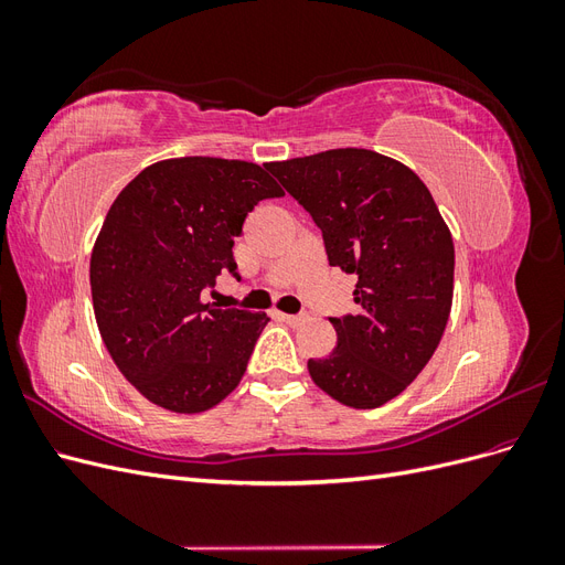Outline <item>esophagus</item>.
<instances>
[{"label": "esophagus", "instance_id": "1", "mask_svg": "<svg viewBox=\"0 0 565 565\" xmlns=\"http://www.w3.org/2000/svg\"><path fill=\"white\" fill-rule=\"evenodd\" d=\"M276 318L287 322V324H299V322L306 320V316H292V313H280V311H276Z\"/></svg>", "mask_w": 565, "mask_h": 565}]
</instances>
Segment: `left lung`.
Wrapping results in <instances>:
<instances>
[{"instance_id":"1","label":"left lung","mask_w":565,"mask_h":565,"mask_svg":"<svg viewBox=\"0 0 565 565\" xmlns=\"http://www.w3.org/2000/svg\"><path fill=\"white\" fill-rule=\"evenodd\" d=\"M266 169L313 216L330 266L358 278V313L330 318L337 347L311 358V380L349 407H380L446 332L455 276L446 221L413 169L374 150L337 148Z\"/></svg>"}]
</instances>
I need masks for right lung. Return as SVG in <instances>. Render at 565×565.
<instances>
[{"label": "right lung", "mask_w": 565, "mask_h": 565, "mask_svg": "<svg viewBox=\"0 0 565 565\" xmlns=\"http://www.w3.org/2000/svg\"><path fill=\"white\" fill-rule=\"evenodd\" d=\"M285 195L266 169L221 158L146 167L108 210L92 252L98 332L136 391L172 413H204L241 384L266 313L202 301L237 276L233 237L254 204Z\"/></svg>", "instance_id": "1"}]
</instances>
